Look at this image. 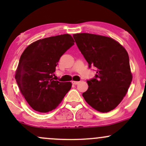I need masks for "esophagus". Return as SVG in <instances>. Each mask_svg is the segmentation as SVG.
Listing matches in <instances>:
<instances>
[{
  "mask_svg": "<svg viewBox=\"0 0 146 146\" xmlns=\"http://www.w3.org/2000/svg\"><path fill=\"white\" fill-rule=\"evenodd\" d=\"M72 83H73V84L76 85V84H78L80 83V82H78V81H72Z\"/></svg>",
  "mask_w": 146,
  "mask_h": 146,
  "instance_id": "esophagus-1",
  "label": "esophagus"
}]
</instances>
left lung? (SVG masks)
Instances as JSON below:
<instances>
[{
    "instance_id": "obj_1",
    "label": "left lung",
    "mask_w": 146,
    "mask_h": 146,
    "mask_svg": "<svg viewBox=\"0 0 146 146\" xmlns=\"http://www.w3.org/2000/svg\"><path fill=\"white\" fill-rule=\"evenodd\" d=\"M73 36L88 67L96 68L94 78L87 81L88 88L82 96L98 111L113 110L123 100L132 82L126 50L109 37L86 33Z\"/></svg>"
}]
</instances>
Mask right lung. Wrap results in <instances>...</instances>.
Masks as SVG:
<instances>
[{
    "instance_id": "1",
    "label": "right lung",
    "mask_w": 146,
    "mask_h": 146,
    "mask_svg": "<svg viewBox=\"0 0 146 146\" xmlns=\"http://www.w3.org/2000/svg\"><path fill=\"white\" fill-rule=\"evenodd\" d=\"M74 42L69 34L49 37L33 42L21 55L15 78L21 93L36 111L55 109L71 89L70 82L55 80L54 72L60 58Z\"/></svg>"
}]
</instances>
